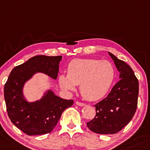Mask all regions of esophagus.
<instances>
[{"mask_svg":"<svg viewBox=\"0 0 150 150\" xmlns=\"http://www.w3.org/2000/svg\"><path fill=\"white\" fill-rule=\"evenodd\" d=\"M75 104L78 105H79V106H85L86 105V104L83 103H80V102H78V101H76L75 102Z\"/></svg>","mask_w":150,"mask_h":150,"instance_id":"esophagus-1","label":"esophagus"}]
</instances>
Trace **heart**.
Listing matches in <instances>:
<instances>
[{"mask_svg": "<svg viewBox=\"0 0 150 150\" xmlns=\"http://www.w3.org/2000/svg\"><path fill=\"white\" fill-rule=\"evenodd\" d=\"M114 67L106 60L75 59L67 66V75L59 76L60 87L72 91L80 85V92L85 99L96 101L108 93L115 78Z\"/></svg>", "mask_w": 150, "mask_h": 150, "instance_id": "b5f03b06", "label": "heart"}]
</instances>
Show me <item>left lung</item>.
<instances>
[{
	"mask_svg": "<svg viewBox=\"0 0 150 150\" xmlns=\"http://www.w3.org/2000/svg\"><path fill=\"white\" fill-rule=\"evenodd\" d=\"M108 54L120 73V80L95 105L96 117L87 123L90 130L100 134H116L129 124L137 110L139 95L138 80L130 66L112 53Z\"/></svg>",
	"mask_w": 150,
	"mask_h": 150,
	"instance_id": "8db88e82",
	"label": "left lung"
}]
</instances>
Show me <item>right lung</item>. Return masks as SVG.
Instances as JSON below:
<instances>
[{
	"label": "right lung",
	"instance_id": "obj_1",
	"mask_svg": "<svg viewBox=\"0 0 150 150\" xmlns=\"http://www.w3.org/2000/svg\"><path fill=\"white\" fill-rule=\"evenodd\" d=\"M62 56L37 55L16 66L11 72L4 86L8 115L17 128L26 134H45L54 129L66 108L73 104L47 89L40 99L29 101L24 95L25 85L37 73L56 80Z\"/></svg>",
	"mask_w": 150,
	"mask_h": 150
}]
</instances>
